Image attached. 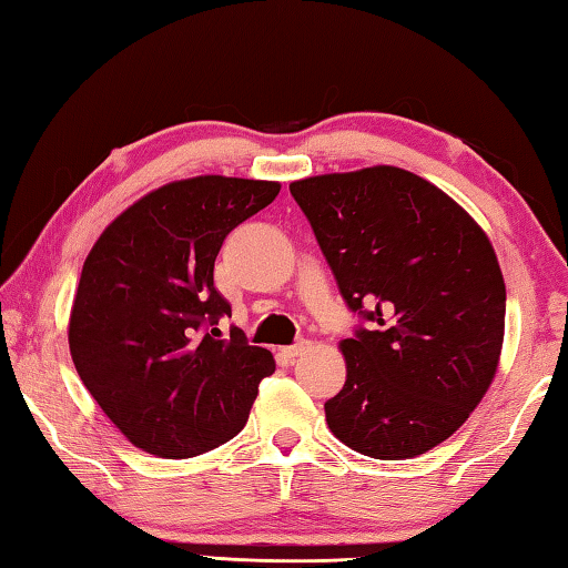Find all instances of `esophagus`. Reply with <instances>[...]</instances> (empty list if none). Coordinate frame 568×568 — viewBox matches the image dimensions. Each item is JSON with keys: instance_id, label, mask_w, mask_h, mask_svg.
I'll list each match as a JSON object with an SVG mask.
<instances>
[{"instance_id": "esophagus-1", "label": "esophagus", "mask_w": 568, "mask_h": 568, "mask_svg": "<svg viewBox=\"0 0 568 568\" xmlns=\"http://www.w3.org/2000/svg\"><path fill=\"white\" fill-rule=\"evenodd\" d=\"M308 351V341H296L294 346H284L282 348V353L286 358H296V356H302V353H306Z\"/></svg>"}]
</instances>
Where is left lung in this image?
<instances>
[{
  "instance_id": "left-lung-1",
  "label": "left lung",
  "mask_w": 568,
  "mask_h": 568,
  "mask_svg": "<svg viewBox=\"0 0 568 568\" xmlns=\"http://www.w3.org/2000/svg\"><path fill=\"white\" fill-rule=\"evenodd\" d=\"M351 312L346 383L326 423L351 450L417 457L447 440L495 378L507 292L485 230L420 175L393 165L288 185Z\"/></svg>"
}]
</instances>
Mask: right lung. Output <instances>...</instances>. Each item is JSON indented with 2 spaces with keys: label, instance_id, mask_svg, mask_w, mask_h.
Masks as SVG:
<instances>
[{
  "label": "right lung",
  "instance_id": "right-lung-1",
  "mask_svg": "<svg viewBox=\"0 0 568 568\" xmlns=\"http://www.w3.org/2000/svg\"><path fill=\"white\" fill-rule=\"evenodd\" d=\"M272 180H175L123 210L95 240L69 318L73 366L143 453L185 459L232 440L272 351L250 346L215 286L227 234L280 195Z\"/></svg>",
  "mask_w": 568,
  "mask_h": 568
}]
</instances>
